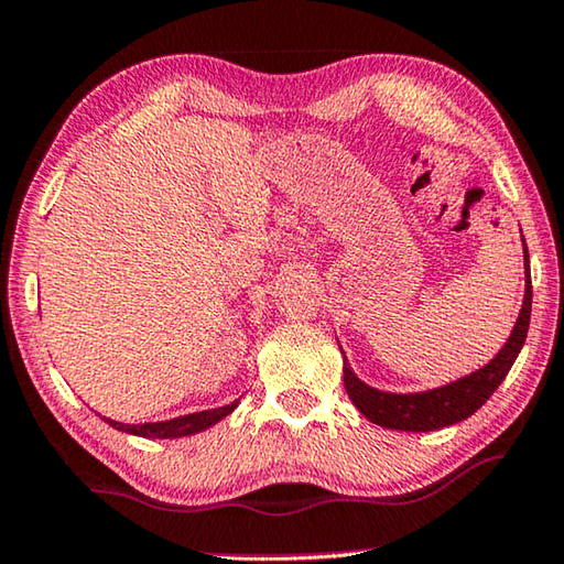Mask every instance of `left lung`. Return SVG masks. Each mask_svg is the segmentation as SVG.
Instances as JSON below:
<instances>
[{"label": "left lung", "instance_id": "left-lung-1", "mask_svg": "<svg viewBox=\"0 0 564 564\" xmlns=\"http://www.w3.org/2000/svg\"><path fill=\"white\" fill-rule=\"evenodd\" d=\"M530 311H532V281H530V256L528 246H524V301L520 308L518 323L510 333L508 343L495 356L488 366H482L475 373L465 376L455 383H447L443 388L425 390V393H383L362 383L360 378L352 373L348 360H343V383H346L348 398L352 400L362 415L370 423L390 427V431H408V433H427L437 431V427H447L460 423V420L470 417L475 410L485 405L498 386L510 373L514 358H518L520 348L524 346L530 328Z\"/></svg>", "mask_w": 564, "mask_h": 564}]
</instances>
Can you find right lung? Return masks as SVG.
<instances>
[{
	"instance_id": "1",
	"label": "right lung",
	"mask_w": 564,
	"mask_h": 564,
	"mask_svg": "<svg viewBox=\"0 0 564 564\" xmlns=\"http://www.w3.org/2000/svg\"><path fill=\"white\" fill-rule=\"evenodd\" d=\"M238 405V400H234L231 405L224 408H214V410H202V413H191V415H181L174 420H164V423H141V425H127V423H117V420L104 417L107 423H111V427H117L121 433H131L139 437H184V435H194L202 433L206 427L216 425L218 420H224L228 413H234V408Z\"/></svg>"
}]
</instances>
